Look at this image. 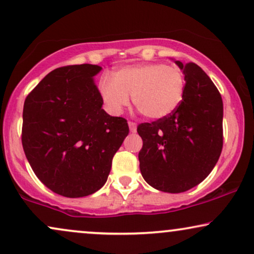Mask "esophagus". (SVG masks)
<instances>
[{
	"mask_svg": "<svg viewBox=\"0 0 254 254\" xmlns=\"http://www.w3.org/2000/svg\"><path fill=\"white\" fill-rule=\"evenodd\" d=\"M128 126H129V130L132 133H134L136 130V124H135V122L129 121V122H128Z\"/></svg>",
	"mask_w": 254,
	"mask_h": 254,
	"instance_id": "esophagus-1",
	"label": "esophagus"
}]
</instances>
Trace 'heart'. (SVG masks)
Segmentation results:
<instances>
[{
  "mask_svg": "<svg viewBox=\"0 0 254 254\" xmlns=\"http://www.w3.org/2000/svg\"><path fill=\"white\" fill-rule=\"evenodd\" d=\"M186 79L177 65L164 64H130L119 68L114 76L105 74L99 90L112 114H121L129 105L149 119H164L177 111L184 99Z\"/></svg>",
  "mask_w": 254,
  "mask_h": 254,
  "instance_id": "1",
  "label": "heart"
}]
</instances>
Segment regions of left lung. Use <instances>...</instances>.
Wrapping results in <instances>:
<instances>
[{"label":"left lung","instance_id":"1","mask_svg":"<svg viewBox=\"0 0 254 254\" xmlns=\"http://www.w3.org/2000/svg\"><path fill=\"white\" fill-rule=\"evenodd\" d=\"M186 79L184 99L170 117L137 126L140 171L146 183L181 193L211 173L223 149L221 95L198 64L175 61Z\"/></svg>","mask_w":254,"mask_h":254}]
</instances>
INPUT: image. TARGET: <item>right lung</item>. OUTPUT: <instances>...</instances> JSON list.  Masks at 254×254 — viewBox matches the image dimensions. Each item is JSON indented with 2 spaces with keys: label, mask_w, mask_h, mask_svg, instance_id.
Here are the masks:
<instances>
[{
  "label": "right lung",
  "mask_w": 254,
  "mask_h": 254,
  "mask_svg": "<svg viewBox=\"0 0 254 254\" xmlns=\"http://www.w3.org/2000/svg\"><path fill=\"white\" fill-rule=\"evenodd\" d=\"M102 68H56L23 106L22 146L34 173L53 192L80 198L107 181L113 156L128 135L127 120L111 117L94 76Z\"/></svg>",
  "instance_id": "right-lung-1"
}]
</instances>
